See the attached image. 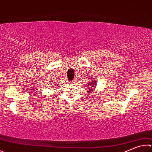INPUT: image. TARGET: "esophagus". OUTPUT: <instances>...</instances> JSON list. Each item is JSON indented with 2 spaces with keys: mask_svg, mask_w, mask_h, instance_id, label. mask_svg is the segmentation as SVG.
Masks as SVG:
<instances>
[{
  "mask_svg": "<svg viewBox=\"0 0 152 152\" xmlns=\"http://www.w3.org/2000/svg\"><path fill=\"white\" fill-rule=\"evenodd\" d=\"M75 83H76V80H73V81H72V82H70L71 84H74Z\"/></svg>",
  "mask_w": 152,
  "mask_h": 152,
  "instance_id": "1",
  "label": "esophagus"
}]
</instances>
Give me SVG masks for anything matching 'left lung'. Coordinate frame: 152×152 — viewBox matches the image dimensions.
I'll use <instances>...</instances> for the list:
<instances>
[{"mask_svg": "<svg viewBox=\"0 0 152 152\" xmlns=\"http://www.w3.org/2000/svg\"><path fill=\"white\" fill-rule=\"evenodd\" d=\"M91 78H92V77H91ZM93 78H94L92 77V78H90V82H88L86 90V92H88V95H89L90 94H92V92H94V90L96 88V86L97 84V82L95 80V78L93 79Z\"/></svg>", "mask_w": 152, "mask_h": 152, "instance_id": "1", "label": "left lung"}]
</instances>
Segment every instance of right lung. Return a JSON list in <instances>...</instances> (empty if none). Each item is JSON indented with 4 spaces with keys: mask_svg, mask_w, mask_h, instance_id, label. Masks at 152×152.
Instances as JSON below:
<instances>
[{
    "mask_svg": "<svg viewBox=\"0 0 152 152\" xmlns=\"http://www.w3.org/2000/svg\"><path fill=\"white\" fill-rule=\"evenodd\" d=\"M54 86H55V85H54ZM56 86H57V85H56Z\"/></svg>",
    "mask_w": 152,
    "mask_h": 152,
    "instance_id": "right-lung-1",
    "label": "right lung"
}]
</instances>
